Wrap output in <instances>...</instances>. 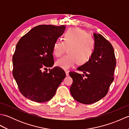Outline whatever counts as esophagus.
Masks as SVG:
<instances>
[{"label":"esophagus","instance_id":"1","mask_svg":"<svg viewBox=\"0 0 129 129\" xmlns=\"http://www.w3.org/2000/svg\"><path fill=\"white\" fill-rule=\"evenodd\" d=\"M65 73H66V75H67V76L69 75V72H68V71H65Z\"/></svg>","mask_w":129,"mask_h":129}]
</instances>
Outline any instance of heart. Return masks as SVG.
<instances>
[{
  "label": "heart",
  "instance_id": "1",
  "mask_svg": "<svg viewBox=\"0 0 129 129\" xmlns=\"http://www.w3.org/2000/svg\"><path fill=\"white\" fill-rule=\"evenodd\" d=\"M68 49V55L57 60L56 66L68 70L77 64H86L91 58L95 49V42L91 35L79 28L67 30L64 35V40L57 39L53 45V53L60 57Z\"/></svg>",
  "mask_w": 129,
  "mask_h": 129
}]
</instances>
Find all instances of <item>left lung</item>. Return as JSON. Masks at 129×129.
Wrapping results in <instances>:
<instances>
[{
    "mask_svg": "<svg viewBox=\"0 0 129 129\" xmlns=\"http://www.w3.org/2000/svg\"><path fill=\"white\" fill-rule=\"evenodd\" d=\"M95 49L86 64L77 68L84 73L70 72L73 83L70 93L74 99L84 104L97 102L107 94L114 79L116 67L114 50L111 43L100 34H93ZM84 76L86 78L83 77Z\"/></svg>",
    "mask_w": 129,
    "mask_h": 129,
    "instance_id": "8db88e82",
    "label": "left lung"
}]
</instances>
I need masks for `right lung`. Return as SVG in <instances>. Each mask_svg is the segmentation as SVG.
Returning <instances> with one entry per match:
<instances>
[{
	"label": "right lung",
	"mask_w": 129,
	"mask_h": 129,
	"mask_svg": "<svg viewBox=\"0 0 129 129\" xmlns=\"http://www.w3.org/2000/svg\"><path fill=\"white\" fill-rule=\"evenodd\" d=\"M65 25H40L19 40L13 56V75L24 96L37 103L50 100L66 74L54 64L53 45Z\"/></svg>",
	"instance_id": "1"
}]
</instances>
